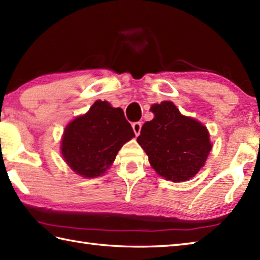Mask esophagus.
Masks as SVG:
<instances>
[{
    "mask_svg": "<svg viewBox=\"0 0 260 260\" xmlns=\"http://www.w3.org/2000/svg\"><path fill=\"white\" fill-rule=\"evenodd\" d=\"M132 127H133V131H134L135 135L139 136L140 133H141V129H142V123H141V121H136V123H133Z\"/></svg>",
    "mask_w": 260,
    "mask_h": 260,
    "instance_id": "1",
    "label": "esophagus"
}]
</instances>
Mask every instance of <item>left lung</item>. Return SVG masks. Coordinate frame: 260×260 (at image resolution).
Returning <instances> with one entry per match:
<instances>
[{"label":"left lung","instance_id":"1","mask_svg":"<svg viewBox=\"0 0 260 260\" xmlns=\"http://www.w3.org/2000/svg\"><path fill=\"white\" fill-rule=\"evenodd\" d=\"M151 110L154 118L142 126L137 143L162 178L172 182L190 180L212 148L207 127L182 115L172 102L154 104Z\"/></svg>","mask_w":260,"mask_h":260}]
</instances>
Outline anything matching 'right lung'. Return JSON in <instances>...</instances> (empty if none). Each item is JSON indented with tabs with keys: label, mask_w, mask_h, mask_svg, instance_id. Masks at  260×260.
<instances>
[{
	"label": "right lung",
	"mask_w": 260,
	"mask_h": 260,
	"mask_svg": "<svg viewBox=\"0 0 260 260\" xmlns=\"http://www.w3.org/2000/svg\"><path fill=\"white\" fill-rule=\"evenodd\" d=\"M135 136L121 108L96 101L89 110L64 128L62 157L69 168L84 178L103 175L118 151Z\"/></svg>",
	"instance_id": "add662e5"
}]
</instances>
